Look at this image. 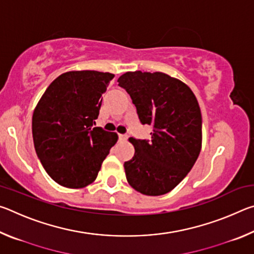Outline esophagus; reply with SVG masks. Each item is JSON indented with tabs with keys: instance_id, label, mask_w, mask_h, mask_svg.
<instances>
[{
	"instance_id": "obj_1",
	"label": "esophagus",
	"mask_w": 254,
	"mask_h": 254,
	"mask_svg": "<svg viewBox=\"0 0 254 254\" xmlns=\"http://www.w3.org/2000/svg\"><path fill=\"white\" fill-rule=\"evenodd\" d=\"M119 139L121 141H126L127 139V134H119Z\"/></svg>"
}]
</instances>
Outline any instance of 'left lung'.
Wrapping results in <instances>:
<instances>
[{
	"label": "left lung",
	"mask_w": 254,
	"mask_h": 254,
	"mask_svg": "<svg viewBox=\"0 0 254 254\" xmlns=\"http://www.w3.org/2000/svg\"><path fill=\"white\" fill-rule=\"evenodd\" d=\"M136 107L151 140L130 137L135 153L124 162L127 183L148 196L167 194L186 177L201 149L197 98L182 80L160 71H127L118 79Z\"/></svg>",
	"instance_id": "1"
}]
</instances>
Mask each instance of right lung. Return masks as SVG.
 I'll return each mask as SVG.
<instances>
[{
  "label": "right lung",
  "mask_w": 254,
  "mask_h": 254,
  "mask_svg": "<svg viewBox=\"0 0 254 254\" xmlns=\"http://www.w3.org/2000/svg\"><path fill=\"white\" fill-rule=\"evenodd\" d=\"M114 75L96 70L67 71L58 76L34 109V149L51 178L67 188H84L96 179L115 132L93 127L102 95Z\"/></svg>",
  "instance_id": "right-lung-1"
}]
</instances>
